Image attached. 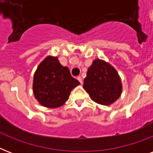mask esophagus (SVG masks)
I'll return each mask as SVG.
<instances>
[{
	"label": "esophagus",
	"instance_id": "34e87169",
	"mask_svg": "<svg viewBox=\"0 0 153 153\" xmlns=\"http://www.w3.org/2000/svg\"><path fill=\"white\" fill-rule=\"evenodd\" d=\"M77 79L79 80V82H80V83L82 84V82H82V77H81V76H78V77H77Z\"/></svg>",
	"mask_w": 153,
	"mask_h": 153
}]
</instances>
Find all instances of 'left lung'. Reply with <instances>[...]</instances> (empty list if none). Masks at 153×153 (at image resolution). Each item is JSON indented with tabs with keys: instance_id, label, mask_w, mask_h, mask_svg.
Returning a JSON list of instances; mask_svg holds the SVG:
<instances>
[{
	"instance_id": "left-lung-1",
	"label": "left lung",
	"mask_w": 153,
	"mask_h": 153,
	"mask_svg": "<svg viewBox=\"0 0 153 153\" xmlns=\"http://www.w3.org/2000/svg\"><path fill=\"white\" fill-rule=\"evenodd\" d=\"M83 89L94 102L109 105L120 98L122 84L117 70L112 65L96 59L88 68Z\"/></svg>"
}]
</instances>
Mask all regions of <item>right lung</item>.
I'll use <instances>...</instances> for the list:
<instances>
[{"mask_svg": "<svg viewBox=\"0 0 153 153\" xmlns=\"http://www.w3.org/2000/svg\"><path fill=\"white\" fill-rule=\"evenodd\" d=\"M80 82L71 76L68 67L60 64L57 57L48 55L37 67L33 77V94L41 105L62 106L71 91Z\"/></svg>", "mask_w": 153, "mask_h": 153, "instance_id": "obj_1", "label": "right lung"}]
</instances>
